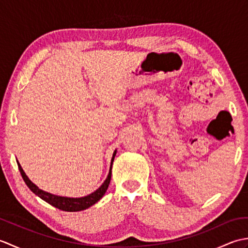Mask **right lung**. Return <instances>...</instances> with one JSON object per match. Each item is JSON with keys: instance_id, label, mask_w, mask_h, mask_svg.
I'll return each instance as SVG.
<instances>
[{"instance_id": "1", "label": "right lung", "mask_w": 248, "mask_h": 248, "mask_svg": "<svg viewBox=\"0 0 248 248\" xmlns=\"http://www.w3.org/2000/svg\"><path fill=\"white\" fill-rule=\"evenodd\" d=\"M116 152L117 150L114 151L112 160H110V166H109V170H108V175L105 179L104 182L101 184L98 189H96L93 193L87 195V196L84 197H78V198H73V197H64V196H57V195L48 193L46 191H43L40 189L38 186H36L35 183L31 182L29 177L26 176V173L24 172L23 168L21 167L20 163L17 161L18 166H19V170L21 172V176H22L24 182L26 183V186H29L31 189L37 196L40 197L43 200H45L46 202L50 203L53 207L62 210V211H67V212H78V211H83V210H86L87 208L92 207L96 202H98L100 199L103 197V195L107 192V189L108 187V184L110 181V177H112V165H113V161L115 159Z\"/></svg>"}]
</instances>
